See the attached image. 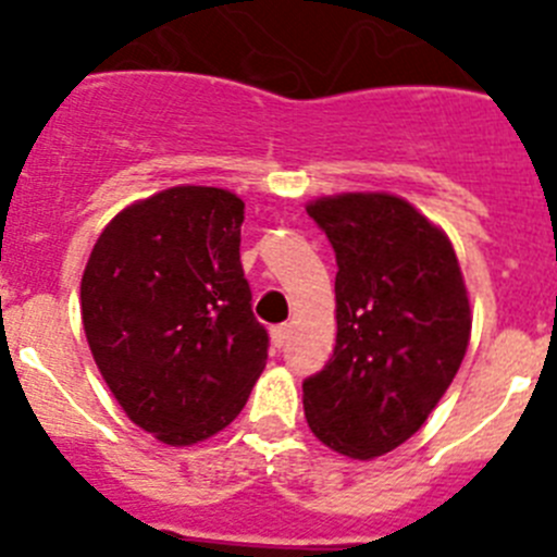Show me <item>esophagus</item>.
<instances>
[{"label": "esophagus", "instance_id": "esophagus-1", "mask_svg": "<svg viewBox=\"0 0 557 557\" xmlns=\"http://www.w3.org/2000/svg\"><path fill=\"white\" fill-rule=\"evenodd\" d=\"M270 339H273V346H275V348H282L284 343H287V339H289V326H287V323H282V326H273V329H270Z\"/></svg>", "mask_w": 557, "mask_h": 557}]
</instances>
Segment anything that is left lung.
I'll use <instances>...</instances> for the list:
<instances>
[{"label": "left lung", "instance_id": "obj_1", "mask_svg": "<svg viewBox=\"0 0 557 557\" xmlns=\"http://www.w3.org/2000/svg\"><path fill=\"white\" fill-rule=\"evenodd\" d=\"M337 256V346L304 382L318 441L373 460L421 430L449 391L471 337V307L449 236L387 191L307 206Z\"/></svg>", "mask_w": 557, "mask_h": 557}]
</instances>
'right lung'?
I'll use <instances>...</instances> for the list:
<instances>
[{"label": "right lung", "mask_w": 557, "mask_h": 557, "mask_svg": "<svg viewBox=\"0 0 557 557\" xmlns=\"http://www.w3.org/2000/svg\"><path fill=\"white\" fill-rule=\"evenodd\" d=\"M245 203L172 186L102 228L81 282L88 348L133 424L191 446L239 416L268 362L239 262Z\"/></svg>", "instance_id": "add662e5"}]
</instances>
